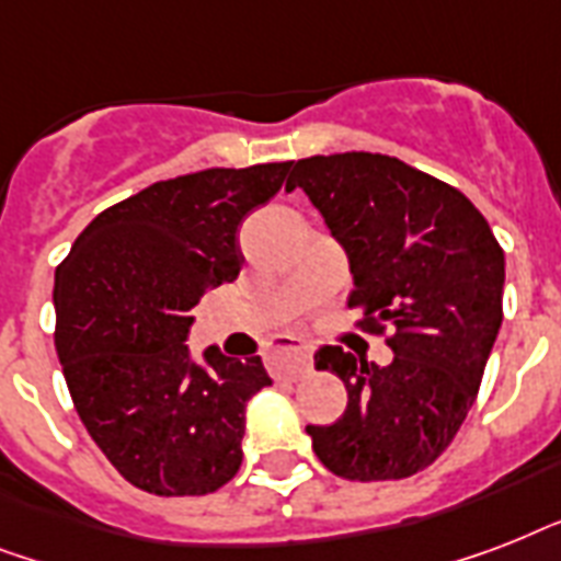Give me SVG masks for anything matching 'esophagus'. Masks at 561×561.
I'll list each match as a JSON object with an SVG mask.
<instances>
[{
	"instance_id": "34e87169",
	"label": "esophagus",
	"mask_w": 561,
	"mask_h": 561,
	"mask_svg": "<svg viewBox=\"0 0 561 561\" xmlns=\"http://www.w3.org/2000/svg\"><path fill=\"white\" fill-rule=\"evenodd\" d=\"M267 358H271L273 373L297 381L299 375H306L311 369V346L290 337V334H279L267 346Z\"/></svg>"
}]
</instances>
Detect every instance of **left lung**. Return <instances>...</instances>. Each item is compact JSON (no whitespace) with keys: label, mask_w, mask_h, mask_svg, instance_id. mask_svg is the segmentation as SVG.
Instances as JSON below:
<instances>
[{"label":"left lung","mask_w":561,"mask_h":561,"mask_svg":"<svg viewBox=\"0 0 561 561\" xmlns=\"http://www.w3.org/2000/svg\"><path fill=\"white\" fill-rule=\"evenodd\" d=\"M302 188L350 255L360 329L383 334L387 367L323 346L350 401L332 425H308L325 469L350 480H401L451 445L478 399L504 320V250L478 206L443 180L383 153L294 162ZM391 334H386V325Z\"/></svg>","instance_id":"obj_1"}]
</instances>
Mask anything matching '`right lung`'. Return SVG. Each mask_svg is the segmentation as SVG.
Wrapping results in <instances>:
<instances>
[{"mask_svg": "<svg viewBox=\"0 0 561 561\" xmlns=\"http://www.w3.org/2000/svg\"><path fill=\"white\" fill-rule=\"evenodd\" d=\"M290 162L206 169L110 206L55 273V350L72 404L127 483L160 497L209 495L236 478L244 408L271 383L259 355H188L192 308L236 282L247 211Z\"/></svg>", "mask_w": 561, "mask_h": 561, "instance_id": "add662e5", "label": "right lung"}]
</instances>
